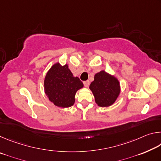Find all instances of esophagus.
Returning a JSON list of instances; mask_svg holds the SVG:
<instances>
[{"instance_id":"34e87169","label":"esophagus","mask_w":161,"mask_h":161,"mask_svg":"<svg viewBox=\"0 0 161 161\" xmlns=\"http://www.w3.org/2000/svg\"><path fill=\"white\" fill-rule=\"evenodd\" d=\"M84 85L85 87H89V81H84Z\"/></svg>"}]
</instances>
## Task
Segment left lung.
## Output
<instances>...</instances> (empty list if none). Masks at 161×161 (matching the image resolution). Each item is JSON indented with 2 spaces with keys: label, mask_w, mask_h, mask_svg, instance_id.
<instances>
[{
  "label": "left lung",
  "mask_w": 161,
  "mask_h": 161,
  "mask_svg": "<svg viewBox=\"0 0 161 161\" xmlns=\"http://www.w3.org/2000/svg\"><path fill=\"white\" fill-rule=\"evenodd\" d=\"M89 89L94 94L95 102L101 107L112 105L121 91L118 79L103 70L94 75V80L91 83Z\"/></svg>",
  "instance_id": "left-lung-1"
}]
</instances>
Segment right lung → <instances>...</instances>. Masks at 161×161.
I'll list each match as a JSON object with an SVG mask.
<instances>
[{
    "label": "right lung",
    "instance_id": "1",
    "mask_svg": "<svg viewBox=\"0 0 161 161\" xmlns=\"http://www.w3.org/2000/svg\"><path fill=\"white\" fill-rule=\"evenodd\" d=\"M84 86L77 77H74L67 64L57 62L47 73L44 80L45 92L49 100L57 107H70L74 105L75 94Z\"/></svg>",
    "mask_w": 161,
    "mask_h": 161
}]
</instances>
